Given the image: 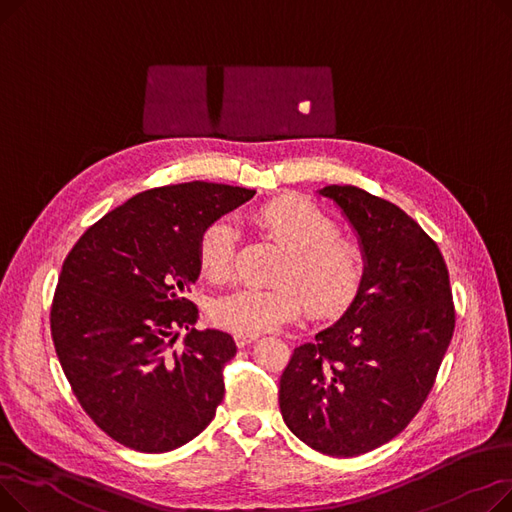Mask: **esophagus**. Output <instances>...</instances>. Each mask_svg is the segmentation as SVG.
Listing matches in <instances>:
<instances>
[{
    "instance_id": "obj_1",
    "label": "esophagus",
    "mask_w": 512,
    "mask_h": 512,
    "mask_svg": "<svg viewBox=\"0 0 512 512\" xmlns=\"http://www.w3.org/2000/svg\"><path fill=\"white\" fill-rule=\"evenodd\" d=\"M234 340H236V344L242 348V346H247V344L255 342V340H257V336H251V334H236V336H234Z\"/></svg>"
}]
</instances>
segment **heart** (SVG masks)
I'll use <instances>...</instances> for the list:
<instances>
[{"instance_id":"obj_1","label":"heart","mask_w":512,"mask_h":512,"mask_svg":"<svg viewBox=\"0 0 512 512\" xmlns=\"http://www.w3.org/2000/svg\"><path fill=\"white\" fill-rule=\"evenodd\" d=\"M255 222L288 255L274 278V288H236L209 309L215 326L234 334L257 336L297 319L305 307L313 317L342 313L355 301L365 280V255L353 240L338 238L330 215L305 199H278L255 213ZM236 228L218 220L199 242L201 270L211 280L230 276Z\"/></svg>"}]
</instances>
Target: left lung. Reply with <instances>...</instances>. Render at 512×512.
Masks as SVG:
<instances>
[{
	"instance_id": "obj_1",
	"label": "left lung",
	"mask_w": 512,
	"mask_h": 512,
	"mask_svg": "<svg viewBox=\"0 0 512 512\" xmlns=\"http://www.w3.org/2000/svg\"><path fill=\"white\" fill-rule=\"evenodd\" d=\"M317 195L357 234L365 280L340 319L294 348L280 411L313 450L359 456L398 436L432 390L454 332L452 290L438 245L400 207L357 186Z\"/></svg>"
}]
</instances>
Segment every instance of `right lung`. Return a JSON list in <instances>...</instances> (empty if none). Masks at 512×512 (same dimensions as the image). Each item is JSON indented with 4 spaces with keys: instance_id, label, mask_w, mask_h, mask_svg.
I'll use <instances>...</instances> for the list:
<instances>
[{
    "instance_id": "obj_1",
    "label": "right lung",
    "mask_w": 512,
    "mask_h": 512,
    "mask_svg": "<svg viewBox=\"0 0 512 512\" xmlns=\"http://www.w3.org/2000/svg\"><path fill=\"white\" fill-rule=\"evenodd\" d=\"M253 195L201 180L159 186L105 213L68 253L53 344L80 407L116 442L168 452L215 417L236 344L195 330L199 309L186 294L201 274L205 228ZM182 327L192 332L174 349Z\"/></svg>"
}]
</instances>
